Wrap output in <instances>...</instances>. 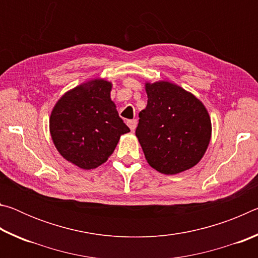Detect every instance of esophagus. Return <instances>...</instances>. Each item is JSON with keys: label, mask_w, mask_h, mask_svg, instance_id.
I'll list each match as a JSON object with an SVG mask.
<instances>
[{"label": "esophagus", "mask_w": 258, "mask_h": 258, "mask_svg": "<svg viewBox=\"0 0 258 258\" xmlns=\"http://www.w3.org/2000/svg\"><path fill=\"white\" fill-rule=\"evenodd\" d=\"M126 123H127V125H128V127L131 128V131H134L135 130V127H137V119H130V120H127L126 121Z\"/></svg>", "instance_id": "1"}]
</instances>
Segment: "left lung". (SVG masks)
I'll list each match as a JSON object with an SVG mask.
<instances>
[{"instance_id": "obj_1", "label": "left lung", "mask_w": 258, "mask_h": 258, "mask_svg": "<svg viewBox=\"0 0 258 258\" xmlns=\"http://www.w3.org/2000/svg\"><path fill=\"white\" fill-rule=\"evenodd\" d=\"M148 103L135 134L148 163L163 174H177L198 163L211 140L209 115L199 100L168 82L147 83Z\"/></svg>"}]
</instances>
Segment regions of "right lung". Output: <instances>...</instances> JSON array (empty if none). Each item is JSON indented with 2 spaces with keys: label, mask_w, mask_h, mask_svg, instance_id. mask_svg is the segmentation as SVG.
I'll use <instances>...</instances> for the list:
<instances>
[{
  "label": "right lung",
  "mask_w": 258,
  "mask_h": 258,
  "mask_svg": "<svg viewBox=\"0 0 258 258\" xmlns=\"http://www.w3.org/2000/svg\"><path fill=\"white\" fill-rule=\"evenodd\" d=\"M111 84L94 80L69 91L50 118L54 146L63 158L84 169L97 168L130 132L110 99Z\"/></svg>",
  "instance_id": "add662e5"
}]
</instances>
